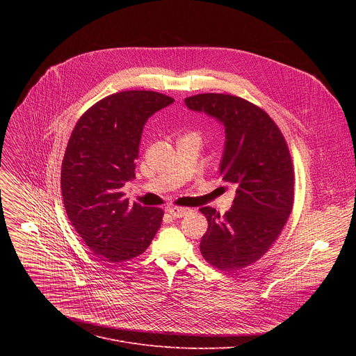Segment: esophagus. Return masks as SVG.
Wrapping results in <instances>:
<instances>
[{
	"label": "esophagus",
	"instance_id": "34e87169",
	"mask_svg": "<svg viewBox=\"0 0 356 356\" xmlns=\"http://www.w3.org/2000/svg\"><path fill=\"white\" fill-rule=\"evenodd\" d=\"M190 210L188 209H181V207H169L168 213L173 217V218H181L184 217Z\"/></svg>",
	"mask_w": 356,
	"mask_h": 356
}]
</instances>
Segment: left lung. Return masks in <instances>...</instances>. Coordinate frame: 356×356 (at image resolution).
Here are the masks:
<instances>
[{
	"label": "left lung",
	"mask_w": 356,
	"mask_h": 356,
	"mask_svg": "<svg viewBox=\"0 0 356 356\" xmlns=\"http://www.w3.org/2000/svg\"><path fill=\"white\" fill-rule=\"evenodd\" d=\"M184 103L225 128L220 175L236 194L222 217L211 207L200 209L209 221L200 250L220 270H238L261 259L287 222L294 200L290 152L275 121L241 97L206 92Z\"/></svg>",
	"instance_id": "left-lung-1"
}]
</instances>
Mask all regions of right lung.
<instances>
[{
    "instance_id": "obj_1",
    "label": "right lung",
    "mask_w": 356,
    "mask_h": 356,
    "mask_svg": "<svg viewBox=\"0 0 356 356\" xmlns=\"http://www.w3.org/2000/svg\"><path fill=\"white\" fill-rule=\"evenodd\" d=\"M173 98L156 91L111 94L77 121L62 163L67 217L97 257L124 262L146 250L161 228L158 207L129 206L122 187L135 177L143 125Z\"/></svg>"
}]
</instances>
